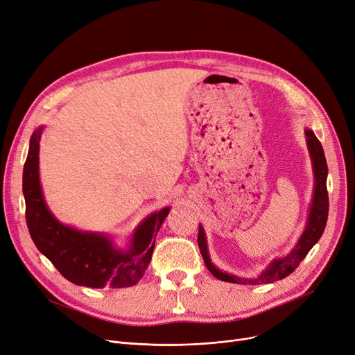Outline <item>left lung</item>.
Masks as SVG:
<instances>
[{
	"mask_svg": "<svg viewBox=\"0 0 355 355\" xmlns=\"http://www.w3.org/2000/svg\"><path fill=\"white\" fill-rule=\"evenodd\" d=\"M305 137H306V145L309 157L312 161V170H313V197L311 202V210L308 214V221L304 233L301 234L297 243L284 257L273 259L272 262L268 265L265 270L260 272L254 277H245V276H237L233 273H227L220 270L210 259L209 248H207V239L206 232H204L202 226L198 225V248L201 252V256L204 259V263H206L207 269L213 276L223 282H230V284H239V285H262V284H272L279 279H284L288 275H291L300 263L304 260V257L308 254V252L313 248V245L318 241L325 230L327 218H328V191H327V175H328V166L327 159L321 142L318 138L315 137L313 130L305 129Z\"/></svg>",
	"mask_w": 355,
	"mask_h": 355,
	"instance_id": "left-lung-1",
	"label": "left lung"
}]
</instances>
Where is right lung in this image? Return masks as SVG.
I'll return each mask as SVG.
<instances>
[{
  "instance_id": "obj_1",
  "label": "right lung",
  "mask_w": 355,
  "mask_h": 355,
  "mask_svg": "<svg viewBox=\"0 0 355 355\" xmlns=\"http://www.w3.org/2000/svg\"><path fill=\"white\" fill-rule=\"evenodd\" d=\"M43 126L30 139L23 170L26 221L35 248L67 281L87 288H129L139 282L151 262L155 236L170 213L164 207L145 217L134 230L126 249L118 248L106 233L82 232L63 225L49 210L39 173Z\"/></svg>"
}]
</instances>
